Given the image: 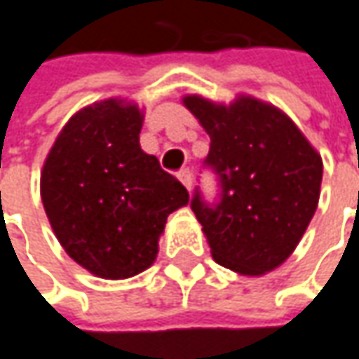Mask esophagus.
Segmentation results:
<instances>
[{"mask_svg":"<svg viewBox=\"0 0 359 359\" xmlns=\"http://www.w3.org/2000/svg\"><path fill=\"white\" fill-rule=\"evenodd\" d=\"M179 180L191 191V187H193V175H191V170L189 168H184V170H180L179 172Z\"/></svg>","mask_w":359,"mask_h":359,"instance_id":"obj_1","label":"esophagus"}]
</instances>
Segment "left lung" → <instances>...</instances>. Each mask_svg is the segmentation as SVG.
<instances>
[{
  "instance_id": "obj_1",
  "label": "left lung",
  "mask_w": 359,
  "mask_h": 359,
  "mask_svg": "<svg viewBox=\"0 0 359 359\" xmlns=\"http://www.w3.org/2000/svg\"><path fill=\"white\" fill-rule=\"evenodd\" d=\"M211 137L205 166L219 182L217 201L195 191L191 209L213 260L245 276L285 262L315 215L323 162L294 121L274 105L238 97L222 105L182 99Z\"/></svg>"
}]
</instances>
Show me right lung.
I'll return each mask as SVG.
<instances>
[{
    "label": "right lung",
    "instance_id": "obj_1",
    "mask_svg": "<svg viewBox=\"0 0 359 359\" xmlns=\"http://www.w3.org/2000/svg\"><path fill=\"white\" fill-rule=\"evenodd\" d=\"M142 111L105 99L76 111L50 148L40 195L65 252L99 278H130L158 254L166 217L189 203L179 180L140 148Z\"/></svg>",
    "mask_w": 359,
    "mask_h": 359
}]
</instances>
